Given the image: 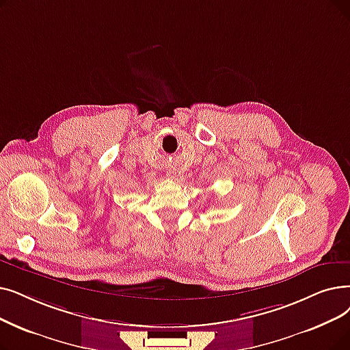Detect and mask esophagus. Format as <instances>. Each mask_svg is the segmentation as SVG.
Returning a JSON list of instances; mask_svg holds the SVG:
<instances>
[{
	"mask_svg": "<svg viewBox=\"0 0 350 350\" xmlns=\"http://www.w3.org/2000/svg\"><path fill=\"white\" fill-rule=\"evenodd\" d=\"M169 176H170L172 178H176V173H173V172H169Z\"/></svg>",
	"mask_w": 350,
	"mask_h": 350,
	"instance_id": "esophagus-1",
	"label": "esophagus"
}]
</instances>
